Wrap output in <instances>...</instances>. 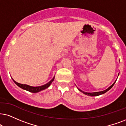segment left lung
I'll return each mask as SVG.
<instances>
[{
	"label": "left lung",
	"instance_id": "1",
	"mask_svg": "<svg viewBox=\"0 0 126 126\" xmlns=\"http://www.w3.org/2000/svg\"><path fill=\"white\" fill-rule=\"evenodd\" d=\"M116 82V81L114 82L113 84H112V85L110 86V87H109V88H108V89H106V90H105V91H100V92H84V91H81V90H79V91H81V92H83V93L84 94H85V95H89V96H98V95H101V94H104V93H105V92H106L108 91H109L110 89H111L112 88V87L114 85V83H115Z\"/></svg>",
	"mask_w": 126,
	"mask_h": 126
}]
</instances>
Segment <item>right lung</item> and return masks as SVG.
<instances>
[{
	"instance_id": "right-lung-1",
	"label": "right lung",
	"mask_w": 126,
	"mask_h": 126,
	"mask_svg": "<svg viewBox=\"0 0 126 126\" xmlns=\"http://www.w3.org/2000/svg\"><path fill=\"white\" fill-rule=\"evenodd\" d=\"M54 79H55V77H53V79H52L51 81H50L48 83L45 84V85H44L40 86V87H31V86L26 85V84H22L18 83V82L15 81L14 80H13V81L15 82V83L19 87H20V88H23L25 90L28 91H30L31 92H33V93H36V92H39V91H41L44 90H45V89L48 88L49 86H50V84H51L52 82H53V81L54 80Z\"/></svg>"
}]
</instances>
